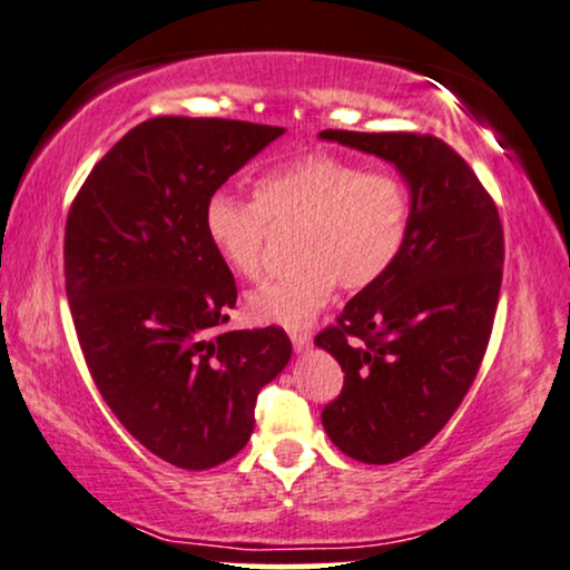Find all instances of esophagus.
Instances as JSON below:
<instances>
[{
	"label": "esophagus",
	"mask_w": 570,
	"mask_h": 570,
	"mask_svg": "<svg viewBox=\"0 0 570 570\" xmlns=\"http://www.w3.org/2000/svg\"><path fill=\"white\" fill-rule=\"evenodd\" d=\"M288 338H292V343H294V351H307L309 348V333L307 331H294V333H288Z\"/></svg>",
	"instance_id": "esophagus-1"
}]
</instances>
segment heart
<instances>
[{"mask_svg": "<svg viewBox=\"0 0 570 570\" xmlns=\"http://www.w3.org/2000/svg\"><path fill=\"white\" fill-rule=\"evenodd\" d=\"M413 196L395 173H366L351 159L312 151L255 183V202L216 190L204 208L214 253L237 276L261 271L268 222L299 227L296 263L247 294V315L263 325H307L335 282L362 292L395 266L411 235Z\"/></svg>", "mask_w": 570, "mask_h": 570, "instance_id": "b5f03b06", "label": "heart"}]
</instances>
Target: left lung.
Returning a JSON list of instances; mask_svg holds the SVG:
<instances>
[{
  "mask_svg": "<svg viewBox=\"0 0 570 570\" xmlns=\"http://www.w3.org/2000/svg\"><path fill=\"white\" fill-rule=\"evenodd\" d=\"M390 163L413 196L395 266L315 346L343 372L323 426L343 454L390 464L426 446L468 395L501 292L503 229L470 165L429 134H317Z\"/></svg>",
  "mask_w": 570,
  "mask_h": 570,
  "instance_id": "8db88e82",
  "label": "left lung"
}]
</instances>
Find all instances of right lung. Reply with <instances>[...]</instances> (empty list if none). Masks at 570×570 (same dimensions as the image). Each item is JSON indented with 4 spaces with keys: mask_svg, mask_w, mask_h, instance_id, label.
Returning a JSON list of instances; mask_svg holds the SVG:
<instances>
[{
    "mask_svg": "<svg viewBox=\"0 0 570 570\" xmlns=\"http://www.w3.org/2000/svg\"><path fill=\"white\" fill-rule=\"evenodd\" d=\"M286 128L159 116L131 128L85 180L63 274L85 362L136 442L183 470L247 444L258 390L282 374V327L212 335L237 302L204 229L206 202Z\"/></svg>",
    "mask_w": 570,
    "mask_h": 570,
    "instance_id": "add662e5",
    "label": "right lung"
}]
</instances>
